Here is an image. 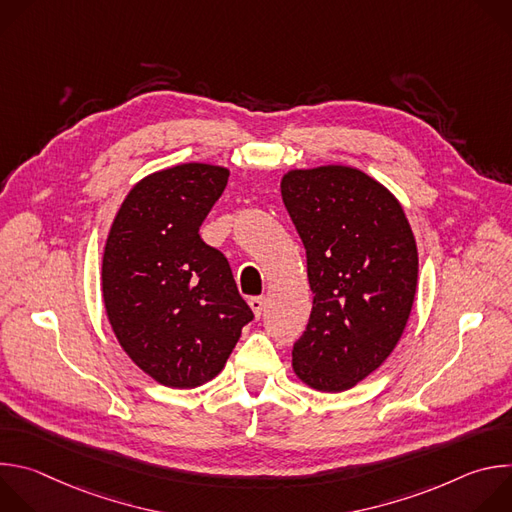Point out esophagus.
Returning a JSON list of instances; mask_svg holds the SVG:
<instances>
[{"mask_svg":"<svg viewBox=\"0 0 512 512\" xmlns=\"http://www.w3.org/2000/svg\"><path fill=\"white\" fill-rule=\"evenodd\" d=\"M249 306H251V310H253L255 318H261V314H263V310H265V298L255 296V298H251V300H249Z\"/></svg>","mask_w":512,"mask_h":512,"instance_id":"esophagus-1","label":"esophagus"}]
</instances>
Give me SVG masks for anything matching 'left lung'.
Listing matches in <instances>:
<instances>
[{"instance_id":"8db88e82","label":"left lung","mask_w":512,"mask_h":512,"mask_svg":"<svg viewBox=\"0 0 512 512\" xmlns=\"http://www.w3.org/2000/svg\"><path fill=\"white\" fill-rule=\"evenodd\" d=\"M281 198L314 294L291 367L316 391L352 389L389 358L411 316L419 259L407 214L387 186L342 164L285 172Z\"/></svg>"}]
</instances>
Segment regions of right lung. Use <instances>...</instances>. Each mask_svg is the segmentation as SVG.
Wrapping results in <instances>:
<instances>
[{
	"mask_svg": "<svg viewBox=\"0 0 512 512\" xmlns=\"http://www.w3.org/2000/svg\"><path fill=\"white\" fill-rule=\"evenodd\" d=\"M227 182L225 166L200 162L148 174L127 192L105 243L101 289L111 330L164 387L214 379L253 320L227 257L198 235Z\"/></svg>",
	"mask_w": 512,
	"mask_h": 512,
	"instance_id": "add662e5",
	"label": "right lung"
}]
</instances>
